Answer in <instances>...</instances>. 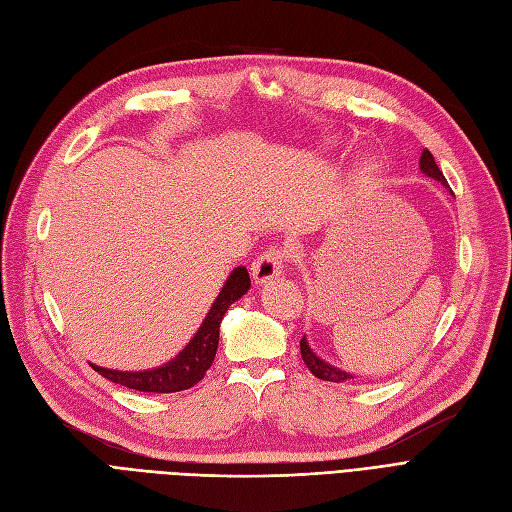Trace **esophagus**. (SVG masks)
Listing matches in <instances>:
<instances>
[{"instance_id": "34e87169", "label": "esophagus", "mask_w": 512, "mask_h": 512, "mask_svg": "<svg viewBox=\"0 0 512 512\" xmlns=\"http://www.w3.org/2000/svg\"><path fill=\"white\" fill-rule=\"evenodd\" d=\"M289 257V251H285L280 246V249H270L263 255H259V259L253 263V280L257 285H263V282H270L280 278L282 268H285V261Z\"/></svg>"}]
</instances>
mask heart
I'll use <instances>...</instances> for the list:
<instances>
[{
  "instance_id": "b5f03b06",
  "label": "heart",
  "mask_w": 512,
  "mask_h": 512,
  "mask_svg": "<svg viewBox=\"0 0 512 512\" xmlns=\"http://www.w3.org/2000/svg\"><path fill=\"white\" fill-rule=\"evenodd\" d=\"M371 166H373L371 162H365V164L361 166V173H369V170H371Z\"/></svg>"
}]
</instances>
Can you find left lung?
<instances>
[{"label": "left lung", "instance_id": "left-lung-1", "mask_svg": "<svg viewBox=\"0 0 512 512\" xmlns=\"http://www.w3.org/2000/svg\"><path fill=\"white\" fill-rule=\"evenodd\" d=\"M420 168H422V173H424V175H428L430 179H437V181H441L443 185H447V181H445L443 173L439 170L437 162H434V158H432V154H430L428 149H424V151H422ZM447 187H449V185H447ZM299 348H301V358H304L306 367L312 371V375H316V377H318V380H325V382H337V384H342V382H352V380H354V375H352V373H346V371H342L339 367H333V365H329L327 361H323V358H320V356H316V354L312 352V348L308 346V339H306V337H301Z\"/></svg>", "mask_w": 512, "mask_h": 512}]
</instances>
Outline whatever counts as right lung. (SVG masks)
I'll list each match as a JSON object with an SVG mask.
<instances>
[{"mask_svg": "<svg viewBox=\"0 0 512 512\" xmlns=\"http://www.w3.org/2000/svg\"><path fill=\"white\" fill-rule=\"evenodd\" d=\"M251 287V278L246 268H236L230 278L225 280V285L221 293L217 295L213 308L208 310L202 327L196 331L179 356H175L173 361H168L166 365L158 369H149V371H113L105 367L92 365V369L99 375L107 377L109 382L120 384L130 390H139V392H158V394H168V392H181L196 386L208 367L213 365L217 346H219V325L223 320V314L227 312L236 299H240Z\"/></svg>", "mask_w": 512, "mask_h": 512, "instance_id": "1", "label": "right lung"}]
</instances>
